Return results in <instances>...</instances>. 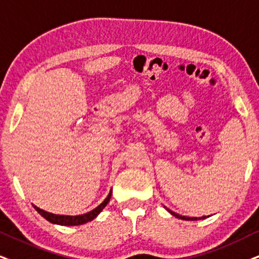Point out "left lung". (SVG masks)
Here are the masks:
<instances>
[{"instance_id":"left-lung-1","label":"left lung","mask_w":259,"mask_h":259,"mask_svg":"<svg viewBox=\"0 0 259 259\" xmlns=\"http://www.w3.org/2000/svg\"><path fill=\"white\" fill-rule=\"evenodd\" d=\"M166 208V207H165ZM167 209V208H166ZM167 211L168 212H171V214L173 215V217H176V218H178V219H182V220H186V221H196V220H204L205 218L207 217H202V218H189V217H182V215H179V214H177V212H175V211H172V210H169V209H167ZM209 218V217H208Z\"/></svg>"}]
</instances>
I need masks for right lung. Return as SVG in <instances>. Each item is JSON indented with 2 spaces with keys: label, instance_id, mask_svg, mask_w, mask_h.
Wrapping results in <instances>:
<instances>
[{
  "label": "right lung",
  "instance_id": "add662e5",
  "mask_svg": "<svg viewBox=\"0 0 259 259\" xmlns=\"http://www.w3.org/2000/svg\"><path fill=\"white\" fill-rule=\"evenodd\" d=\"M111 194H112V191H110V194L107 195V197L105 199H104V202L100 203V204L98 205L96 209H93V210L86 212V214L74 215V217H71V215L52 214V212L45 211V210H42V209L38 208L37 205H33V207H34L35 210H37L39 214L41 215L42 218L47 219V220L49 222H51V224L61 225V226H78V225L87 224V222H90V221L93 220V219H96L98 215L100 214V211L106 207L107 203L110 202Z\"/></svg>",
  "mask_w": 259,
  "mask_h": 259
}]
</instances>
